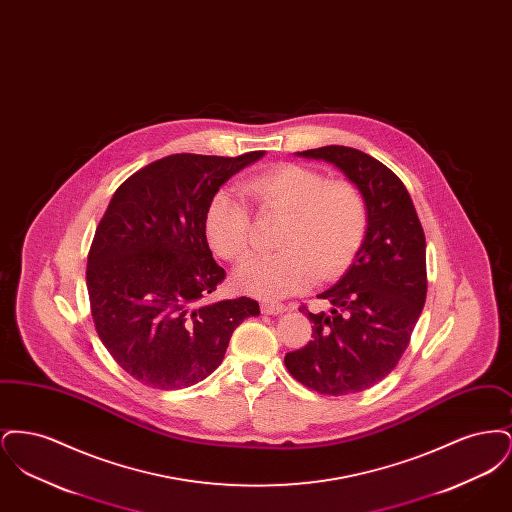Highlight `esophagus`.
Listing matches in <instances>:
<instances>
[{"instance_id": "esophagus-1", "label": "esophagus", "mask_w": 512, "mask_h": 512, "mask_svg": "<svg viewBox=\"0 0 512 512\" xmlns=\"http://www.w3.org/2000/svg\"><path fill=\"white\" fill-rule=\"evenodd\" d=\"M261 311H263L265 315H280V313L288 311V307L282 305V303H274V301H263V303H261Z\"/></svg>"}]
</instances>
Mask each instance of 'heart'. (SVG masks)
Wrapping results in <instances>:
<instances>
[{"label":"heart","instance_id":"1","mask_svg":"<svg viewBox=\"0 0 512 512\" xmlns=\"http://www.w3.org/2000/svg\"><path fill=\"white\" fill-rule=\"evenodd\" d=\"M242 192L261 213L284 215L276 238L280 251L251 257L238 272V284L251 295L278 299L303 292L315 278L334 280L365 242V195L349 180H328L305 165L284 163L247 178ZM205 236L224 261H244L251 249V213L240 195L213 194Z\"/></svg>","mask_w":512,"mask_h":512}]
</instances>
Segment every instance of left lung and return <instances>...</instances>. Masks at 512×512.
I'll return each mask as SVG.
<instances>
[{"mask_svg":"<svg viewBox=\"0 0 512 512\" xmlns=\"http://www.w3.org/2000/svg\"><path fill=\"white\" fill-rule=\"evenodd\" d=\"M299 157L332 163L365 195V242L340 282L320 293L330 311L311 313L313 340L286 353L297 382L322 395L365 391L386 378L405 353L422 313L426 238L405 184L359 149L326 146Z\"/></svg>","mask_w":512,"mask_h":512,"instance_id":"left-lung-1","label":"left lung"}]
</instances>
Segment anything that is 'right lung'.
<instances>
[{
  "label": "right lung",
  "instance_id": "obj_1",
  "mask_svg": "<svg viewBox=\"0 0 512 512\" xmlns=\"http://www.w3.org/2000/svg\"><path fill=\"white\" fill-rule=\"evenodd\" d=\"M265 151L174 153L128 176L99 220L86 286L99 340L134 380L180 390L222 363L232 332L259 315L251 297L211 301L226 272L205 236L220 186Z\"/></svg>",
  "mask_w": 512,
  "mask_h": 512
}]
</instances>
